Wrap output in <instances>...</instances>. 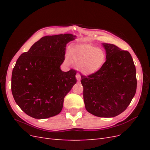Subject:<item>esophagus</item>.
<instances>
[{"label": "esophagus", "mask_w": 150, "mask_h": 150, "mask_svg": "<svg viewBox=\"0 0 150 150\" xmlns=\"http://www.w3.org/2000/svg\"><path fill=\"white\" fill-rule=\"evenodd\" d=\"M76 78L77 80H78V81H80V79H81V75H80L79 73H77V74H76Z\"/></svg>", "instance_id": "obj_1"}]
</instances>
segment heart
Returning <instances> with one entry per match:
<instances>
[{
	"label": "heart",
	"instance_id": "heart-1",
	"mask_svg": "<svg viewBox=\"0 0 150 150\" xmlns=\"http://www.w3.org/2000/svg\"><path fill=\"white\" fill-rule=\"evenodd\" d=\"M67 62L71 61L84 74H90L98 71L105 60V54L101 49L86 43L73 44L68 49Z\"/></svg>",
	"mask_w": 150,
	"mask_h": 150
}]
</instances>
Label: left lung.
Returning a JSON list of instances; mask_svg holds the SVG:
<instances>
[{"label":"left lung","instance_id":"8db88e82","mask_svg":"<svg viewBox=\"0 0 150 150\" xmlns=\"http://www.w3.org/2000/svg\"><path fill=\"white\" fill-rule=\"evenodd\" d=\"M106 61L96 72L82 75L86 110L96 116L112 117L121 114L134 96L137 80L130 53L114 44H103Z\"/></svg>","mask_w":150,"mask_h":150}]
</instances>
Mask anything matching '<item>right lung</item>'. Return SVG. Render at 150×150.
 Here are the masks:
<instances>
[{
    "instance_id": "add662e5",
    "label": "right lung",
    "mask_w": 150,
    "mask_h": 150,
    "mask_svg": "<svg viewBox=\"0 0 150 150\" xmlns=\"http://www.w3.org/2000/svg\"><path fill=\"white\" fill-rule=\"evenodd\" d=\"M76 36L47 35L18 58L12 74L13 99L25 114L45 119L59 113L64 99L76 83V71L63 72L66 44Z\"/></svg>"
}]
</instances>
